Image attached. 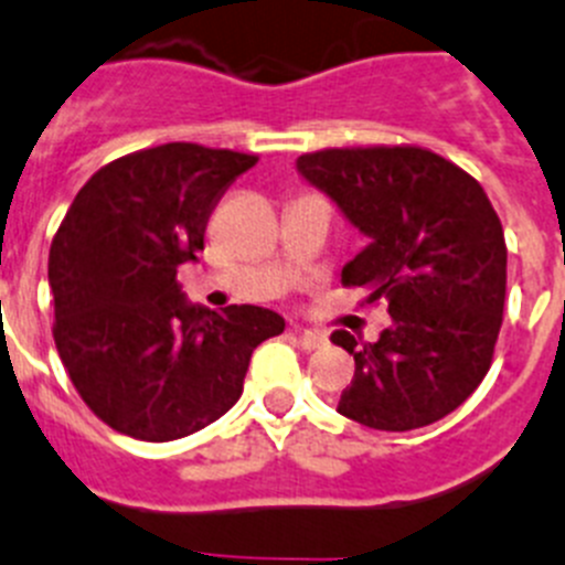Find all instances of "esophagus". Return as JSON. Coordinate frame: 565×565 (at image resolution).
<instances>
[{
    "instance_id": "34e87169",
    "label": "esophagus",
    "mask_w": 565,
    "mask_h": 565,
    "mask_svg": "<svg viewBox=\"0 0 565 565\" xmlns=\"http://www.w3.org/2000/svg\"><path fill=\"white\" fill-rule=\"evenodd\" d=\"M292 334L298 337L300 340V345L307 348V351H315V348H323L326 342V334H320V331H309V329H298V326H295L292 329Z\"/></svg>"
}]
</instances>
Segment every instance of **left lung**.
<instances>
[{
	"label": "left lung",
	"instance_id": "left-lung-1",
	"mask_svg": "<svg viewBox=\"0 0 565 565\" xmlns=\"http://www.w3.org/2000/svg\"><path fill=\"white\" fill-rule=\"evenodd\" d=\"M367 245L342 267L393 323L376 342L334 331L354 354L337 413L382 431L429 426L479 387L502 329L508 247L488 194L420 147L320 150L295 161Z\"/></svg>",
	"mask_w": 565,
	"mask_h": 565
}]
</instances>
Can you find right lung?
I'll return each instance as SVG.
<instances>
[{
    "mask_svg": "<svg viewBox=\"0 0 565 565\" xmlns=\"http://www.w3.org/2000/svg\"><path fill=\"white\" fill-rule=\"evenodd\" d=\"M256 156L172 141L116 158L77 192L50 247L55 345L97 418L136 440L200 431L242 395L258 342L284 331L262 307L189 303L209 214Z\"/></svg>",
    "mask_w": 565,
    "mask_h": 565,
    "instance_id": "add662e5",
    "label": "right lung"
}]
</instances>
